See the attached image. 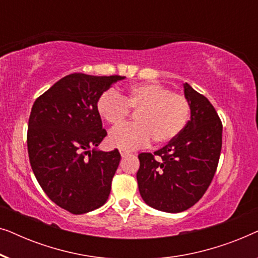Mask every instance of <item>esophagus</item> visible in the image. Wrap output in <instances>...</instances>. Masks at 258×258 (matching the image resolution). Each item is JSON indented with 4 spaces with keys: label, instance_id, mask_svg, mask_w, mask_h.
<instances>
[{
    "label": "esophagus",
    "instance_id": "obj_1",
    "mask_svg": "<svg viewBox=\"0 0 258 258\" xmlns=\"http://www.w3.org/2000/svg\"><path fill=\"white\" fill-rule=\"evenodd\" d=\"M119 154H121L122 157H125V156H128V155L130 154V151L129 150H124V149H119Z\"/></svg>",
    "mask_w": 258,
    "mask_h": 258
}]
</instances>
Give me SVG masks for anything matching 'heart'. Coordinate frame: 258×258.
<instances>
[{"instance_id": "1", "label": "heart", "mask_w": 258, "mask_h": 258, "mask_svg": "<svg viewBox=\"0 0 258 258\" xmlns=\"http://www.w3.org/2000/svg\"><path fill=\"white\" fill-rule=\"evenodd\" d=\"M97 112L110 125H118L137 110L136 123L112 129L108 142L111 147L133 150L154 141L158 144L176 139L185 128L190 117V103L185 96L172 93L163 84L149 82L130 87L124 95L115 90L98 97Z\"/></svg>"}]
</instances>
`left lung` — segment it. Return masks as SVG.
Returning <instances> with one entry per match:
<instances>
[{
  "label": "left lung",
  "mask_w": 258,
  "mask_h": 258,
  "mask_svg": "<svg viewBox=\"0 0 258 258\" xmlns=\"http://www.w3.org/2000/svg\"><path fill=\"white\" fill-rule=\"evenodd\" d=\"M183 87L190 103L185 128L154 155L140 154L136 174L144 202L171 214L189 209L204 195L217 169L222 148V122L213 104L188 83Z\"/></svg>",
  "instance_id": "obj_1"
}]
</instances>
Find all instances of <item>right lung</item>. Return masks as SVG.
Returning a JSON list of instances; mask_svg holds the SVG:
<instances>
[{"instance_id":"add662e5","label":"right lung","mask_w":258,"mask_h":258,"mask_svg":"<svg viewBox=\"0 0 258 258\" xmlns=\"http://www.w3.org/2000/svg\"><path fill=\"white\" fill-rule=\"evenodd\" d=\"M124 76L74 73L35 101L28 123V154L41 188L69 213H89L107 202L121 155L98 150L107 136L96 103Z\"/></svg>"}]
</instances>
